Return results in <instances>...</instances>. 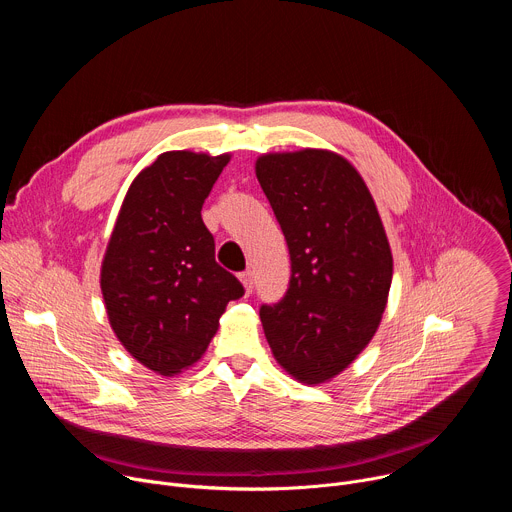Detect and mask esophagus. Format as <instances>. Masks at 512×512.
Segmentation results:
<instances>
[{"label":"esophagus","mask_w":512,"mask_h":512,"mask_svg":"<svg viewBox=\"0 0 512 512\" xmlns=\"http://www.w3.org/2000/svg\"><path fill=\"white\" fill-rule=\"evenodd\" d=\"M241 281H243V285H245V291H247V294H251V291H253V283H255V279H253V271H243L241 275Z\"/></svg>","instance_id":"34e87169"}]
</instances>
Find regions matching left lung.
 I'll use <instances>...</instances> for the list:
<instances>
[{
    "label": "left lung",
    "instance_id": "left-lung-1",
    "mask_svg": "<svg viewBox=\"0 0 512 512\" xmlns=\"http://www.w3.org/2000/svg\"><path fill=\"white\" fill-rule=\"evenodd\" d=\"M289 249L285 296L259 310L281 367L308 385L338 375L375 336L393 257L360 174L324 150L267 154L255 164Z\"/></svg>",
    "mask_w": 512,
    "mask_h": 512
}]
</instances>
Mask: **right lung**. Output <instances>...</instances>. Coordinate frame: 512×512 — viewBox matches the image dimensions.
<instances>
[{"label":"right lung","instance_id":"add662e5","mask_svg":"<svg viewBox=\"0 0 512 512\" xmlns=\"http://www.w3.org/2000/svg\"><path fill=\"white\" fill-rule=\"evenodd\" d=\"M229 154L166 152L129 186L103 259L113 332L145 367L176 375L196 362L243 283L214 259L202 204Z\"/></svg>","mask_w":512,"mask_h":512}]
</instances>
